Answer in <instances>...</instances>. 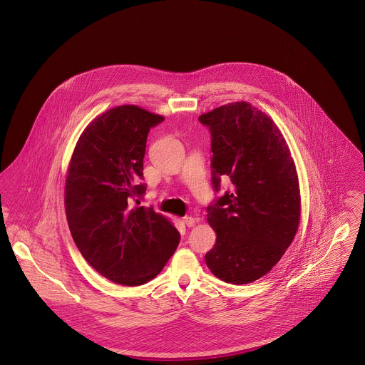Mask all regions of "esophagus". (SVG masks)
I'll return each mask as SVG.
<instances>
[{"label":"esophagus","instance_id":"1","mask_svg":"<svg viewBox=\"0 0 365 365\" xmlns=\"http://www.w3.org/2000/svg\"><path fill=\"white\" fill-rule=\"evenodd\" d=\"M184 223H185L188 227H192V226H195L197 219L192 217V216H185V217H184Z\"/></svg>","mask_w":365,"mask_h":365}]
</instances>
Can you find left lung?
<instances>
[{
	"instance_id": "8db88e82",
	"label": "left lung",
	"mask_w": 365,
	"mask_h": 365,
	"mask_svg": "<svg viewBox=\"0 0 365 365\" xmlns=\"http://www.w3.org/2000/svg\"><path fill=\"white\" fill-rule=\"evenodd\" d=\"M200 120L212 133V182L233 190L208 207L216 243L205 262L219 279L242 285L264 277L292 243L301 190L288 143L274 120L246 101L222 105Z\"/></svg>"
}]
</instances>
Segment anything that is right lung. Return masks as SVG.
I'll return each mask as SVG.
<instances>
[{
    "label": "right lung",
    "instance_id": "right-lung-1",
    "mask_svg": "<svg viewBox=\"0 0 365 365\" xmlns=\"http://www.w3.org/2000/svg\"><path fill=\"white\" fill-rule=\"evenodd\" d=\"M164 116L138 105H120L96 116L70 158L64 208L83 257L112 282L135 287L153 279L180 243L173 222L139 207L146 187L143 157L148 133Z\"/></svg>",
    "mask_w": 365,
    "mask_h": 365
}]
</instances>
